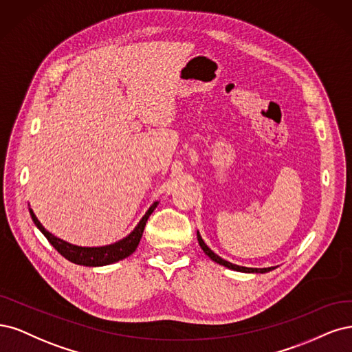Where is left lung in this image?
<instances>
[{"mask_svg": "<svg viewBox=\"0 0 352 352\" xmlns=\"http://www.w3.org/2000/svg\"><path fill=\"white\" fill-rule=\"evenodd\" d=\"M197 240H199V244H200V247H201V250L205 252L213 262H217V263H219V265H222V266H225V267H230V269H232V270H238V272H247V274H266V272H270V270H274L275 267H263V269H254V267H244V266H238V265H232V263H230V262H226V260H223V258H221L218 254H214L210 248L205 244V241L201 240V236H200V234L197 232Z\"/></svg>", "mask_w": 352, "mask_h": 352, "instance_id": "1", "label": "left lung"}]
</instances>
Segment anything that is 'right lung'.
<instances>
[{"label": "right lung", "mask_w": 352, "mask_h": 352, "mask_svg": "<svg viewBox=\"0 0 352 352\" xmlns=\"http://www.w3.org/2000/svg\"><path fill=\"white\" fill-rule=\"evenodd\" d=\"M156 206H157V201H155L153 205L149 208V210L146 212V214L142 218L139 225L135 226L130 235L122 238V240H120L118 243L104 245V247H78V245H73L70 243H67L64 240H60V238H56L50 231L43 228L42 223L38 221V218L35 217V213H33L32 209H29V212H30V217H32L33 222H35V225L41 230V232L47 236V240L54 245L55 250L58 252L61 256H64L67 260H70V262H73L76 265H83V266H105V265L116 263V262H118V260L126 258L131 253L135 252V248H138V245L140 243V238L143 235L146 222H147V219H149L151 213L155 210Z\"/></svg>", "instance_id": "add662e5"}]
</instances>
